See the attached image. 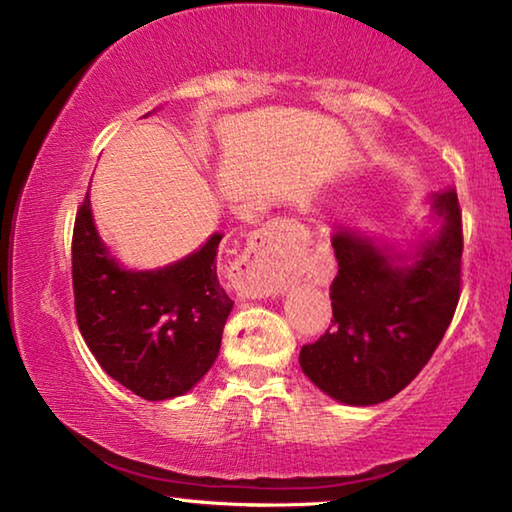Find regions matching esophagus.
Wrapping results in <instances>:
<instances>
[{"mask_svg":"<svg viewBox=\"0 0 512 512\" xmlns=\"http://www.w3.org/2000/svg\"><path fill=\"white\" fill-rule=\"evenodd\" d=\"M291 223H271L250 239L246 253L235 262V277L244 296H275L289 275L291 253L296 248Z\"/></svg>","mask_w":512,"mask_h":512,"instance_id":"1","label":"esophagus"}]
</instances>
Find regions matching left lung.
<instances>
[{"label": "left lung", "mask_w": 512, "mask_h": 512, "mask_svg": "<svg viewBox=\"0 0 512 512\" xmlns=\"http://www.w3.org/2000/svg\"><path fill=\"white\" fill-rule=\"evenodd\" d=\"M445 223L411 266L348 232L332 239L339 273L332 325L302 345L300 368L329 397L370 406L391 400L427 366L461 298L463 221L454 189L433 196Z\"/></svg>", "instance_id": "8db88e82"}]
</instances>
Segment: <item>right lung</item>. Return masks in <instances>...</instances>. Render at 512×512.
<instances>
[{
	"label": "right lung",
	"instance_id": "add662e5",
	"mask_svg": "<svg viewBox=\"0 0 512 512\" xmlns=\"http://www.w3.org/2000/svg\"><path fill=\"white\" fill-rule=\"evenodd\" d=\"M221 235L160 271H124L94 230L90 194L72 235L76 323L94 359L128 391L158 402L194 388L221 348L232 300L216 277Z\"/></svg>",
	"mask_w": 512,
	"mask_h": 512
}]
</instances>
